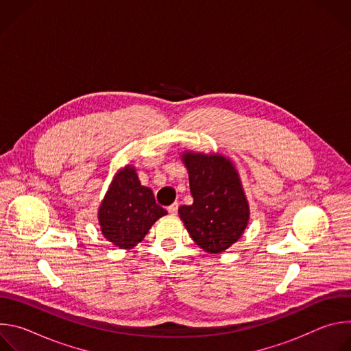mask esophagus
<instances>
[{
    "label": "esophagus",
    "mask_w": 351,
    "mask_h": 351,
    "mask_svg": "<svg viewBox=\"0 0 351 351\" xmlns=\"http://www.w3.org/2000/svg\"><path fill=\"white\" fill-rule=\"evenodd\" d=\"M178 208H179V204H178V203H173L172 206L168 207V213H169L171 215H176V214H178Z\"/></svg>",
    "instance_id": "1"
}]
</instances>
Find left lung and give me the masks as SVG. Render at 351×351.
<instances>
[{
  "mask_svg": "<svg viewBox=\"0 0 351 351\" xmlns=\"http://www.w3.org/2000/svg\"><path fill=\"white\" fill-rule=\"evenodd\" d=\"M191 206L179 207V218L197 245L219 254L234 244L250 221V207L233 162L223 154L183 152Z\"/></svg>",
  "mask_w": 351,
  "mask_h": 351,
  "instance_id": "obj_1",
  "label": "left lung"
}]
</instances>
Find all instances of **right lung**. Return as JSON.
<instances>
[{
  "label": "right lung",
  "mask_w": 351,
  "mask_h": 351,
  "mask_svg": "<svg viewBox=\"0 0 351 351\" xmlns=\"http://www.w3.org/2000/svg\"><path fill=\"white\" fill-rule=\"evenodd\" d=\"M167 214L156 203L153 190L141 186L136 168L128 164L115 173L97 215L103 236L114 245L129 250Z\"/></svg>",
  "instance_id": "add662e5"
}]
</instances>
